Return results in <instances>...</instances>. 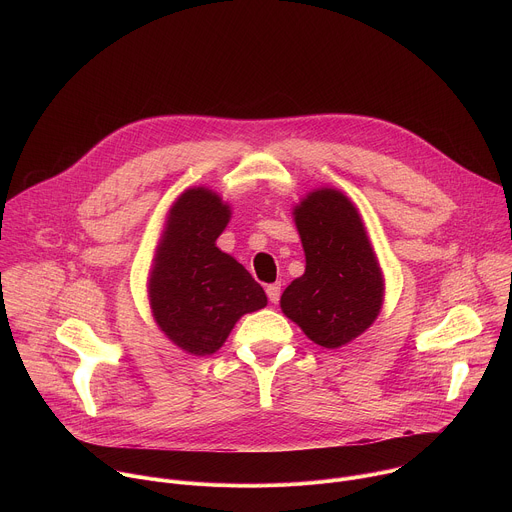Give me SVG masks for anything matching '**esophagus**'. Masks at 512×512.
<instances>
[{
    "label": "esophagus",
    "mask_w": 512,
    "mask_h": 512,
    "mask_svg": "<svg viewBox=\"0 0 512 512\" xmlns=\"http://www.w3.org/2000/svg\"><path fill=\"white\" fill-rule=\"evenodd\" d=\"M267 291V298L271 304H277L279 302V296H281V283H271L265 287Z\"/></svg>",
    "instance_id": "obj_1"
}]
</instances>
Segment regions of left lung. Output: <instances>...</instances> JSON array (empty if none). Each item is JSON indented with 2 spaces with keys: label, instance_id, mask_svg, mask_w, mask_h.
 <instances>
[{
  "label": "left lung",
  "instance_id": "left-lung-1",
  "mask_svg": "<svg viewBox=\"0 0 512 512\" xmlns=\"http://www.w3.org/2000/svg\"><path fill=\"white\" fill-rule=\"evenodd\" d=\"M306 271L281 296V312L304 334L340 348L377 320L385 281L356 206L336 188H318L294 208Z\"/></svg>",
  "mask_w": 512,
  "mask_h": 512
}]
</instances>
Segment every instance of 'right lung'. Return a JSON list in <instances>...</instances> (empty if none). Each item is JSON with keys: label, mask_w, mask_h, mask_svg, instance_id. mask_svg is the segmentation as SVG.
Returning a JSON list of instances; mask_svg holds the SVG:
<instances>
[{"label": "right lung", "mask_w": 512, "mask_h": 512, "mask_svg": "<svg viewBox=\"0 0 512 512\" xmlns=\"http://www.w3.org/2000/svg\"><path fill=\"white\" fill-rule=\"evenodd\" d=\"M231 206L208 188H188L172 204L156 249L148 294L160 330L184 352L206 356L237 320L267 306L263 287L216 247Z\"/></svg>", "instance_id": "right-lung-1"}]
</instances>
